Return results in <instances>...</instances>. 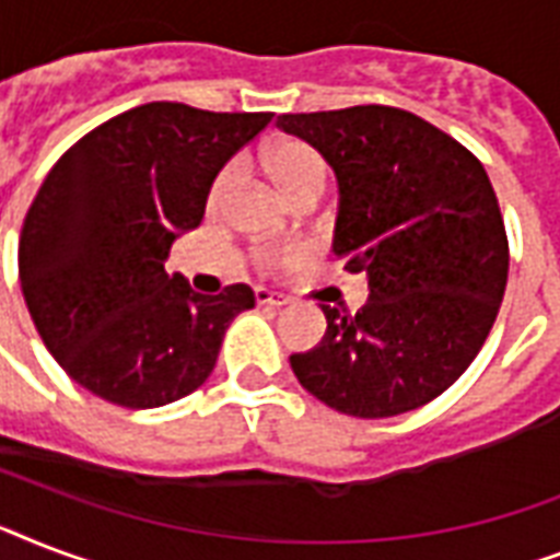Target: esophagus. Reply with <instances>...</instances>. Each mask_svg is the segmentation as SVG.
I'll list each match as a JSON object with an SVG mask.
<instances>
[{
    "instance_id": "esophagus-1",
    "label": "esophagus",
    "mask_w": 560,
    "mask_h": 560,
    "mask_svg": "<svg viewBox=\"0 0 560 560\" xmlns=\"http://www.w3.org/2000/svg\"><path fill=\"white\" fill-rule=\"evenodd\" d=\"M255 302H258V305H267V307H284L290 299L284 296V293H276V290L255 288Z\"/></svg>"
}]
</instances>
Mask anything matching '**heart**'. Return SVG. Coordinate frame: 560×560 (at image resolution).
Returning <instances> with one entry per match:
<instances>
[{
    "instance_id": "heart-1",
    "label": "heart",
    "mask_w": 560,
    "mask_h": 560,
    "mask_svg": "<svg viewBox=\"0 0 560 560\" xmlns=\"http://www.w3.org/2000/svg\"><path fill=\"white\" fill-rule=\"evenodd\" d=\"M261 165L264 171L270 174V179L276 183L288 200L299 197L305 191H319L323 194L325 179H328V165L319 153L305 142H276L267 144L261 151ZM235 179V168H226L214 183V194H223Z\"/></svg>"
}]
</instances>
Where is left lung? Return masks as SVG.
Segmentation results:
<instances>
[{"label":"left lung","mask_w":560,"mask_h":560,"mask_svg":"<svg viewBox=\"0 0 560 560\" xmlns=\"http://www.w3.org/2000/svg\"><path fill=\"white\" fill-rule=\"evenodd\" d=\"M276 125L337 174L334 255L366 272L358 314L319 305L323 342L290 354L314 398L389 418L439 398L474 363L509 279V241L482 162L407 109L288 113Z\"/></svg>","instance_id":"8db88e82"}]
</instances>
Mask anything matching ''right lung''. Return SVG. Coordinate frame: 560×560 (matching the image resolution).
I'll return each instance as SVG.
<instances>
[{"label":"right lung","mask_w":560,"mask_h":560,"mask_svg":"<svg viewBox=\"0 0 560 560\" xmlns=\"http://www.w3.org/2000/svg\"><path fill=\"white\" fill-rule=\"evenodd\" d=\"M272 113L153 101L109 118L48 171L20 235V284L51 358L92 395L165 407L206 383L246 284L218 296L168 276L171 244L200 226L211 183Z\"/></svg>","instance_id":"add662e5"}]
</instances>
